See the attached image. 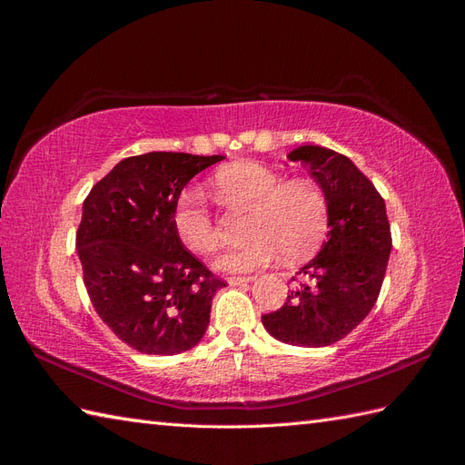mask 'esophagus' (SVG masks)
Listing matches in <instances>:
<instances>
[{"label":"esophagus","mask_w":465,"mask_h":465,"mask_svg":"<svg viewBox=\"0 0 465 465\" xmlns=\"http://www.w3.org/2000/svg\"><path fill=\"white\" fill-rule=\"evenodd\" d=\"M250 281H254V277H250V275H229L227 277L229 285H242V283H250Z\"/></svg>","instance_id":"1"}]
</instances>
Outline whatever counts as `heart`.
<instances>
[{
    "label": "heart",
    "instance_id": "heart-1",
    "mask_svg": "<svg viewBox=\"0 0 465 465\" xmlns=\"http://www.w3.org/2000/svg\"><path fill=\"white\" fill-rule=\"evenodd\" d=\"M213 192L229 211H250L246 234L252 241L227 252L219 260L223 270L252 272L281 256L287 262L306 260L328 234V195L311 178L281 182L263 164L234 163L215 174ZM173 224L193 254L209 256L221 248V231L200 195L188 193L178 202Z\"/></svg>",
    "mask_w": 465,
    "mask_h": 465
}]
</instances>
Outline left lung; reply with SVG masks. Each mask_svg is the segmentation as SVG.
<instances>
[{
	"label": "left lung",
	"mask_w": 465,
	"mask_h": 465,
	"mask_svg": "<svg viewBox=\"0 0 465 465\" xmlns=\"http://www.w3.org/2000/svg\"><path fill=\"white\" fill-rule=\"evenodd\" d=\"M289 161L308 166L326 192L331 229L318 256L297 273L304 283L291 289L285 304L262 322L283 343L326 347L343 340L372 311L391 250L390 221L382 195L345 154L304 145Z\"/></svg>",
	"instance_id": "1"
}]
</instances>
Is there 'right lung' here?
Returning a JSON list of instances; mask_svg holds the SVG:
<instances>
[{
  "label": "right lung",
  "mask_w": 465,
  "mask_h": 465,
  "mask_svg": "<svg viewBox=\"0 0 465 465\" xmlns=\"http://www.w3.org/2000/svg\"><path fill=\"white\" fill-rule=\"evenodd\" d=\"M223 154L153 151L120 161L83 202L75 236L83 283L118 340L145 355L198 343L227 283L176 236L180 192Z\"/></svg>",
  "instance_id": "right-lung-1"
}]
</instances>
